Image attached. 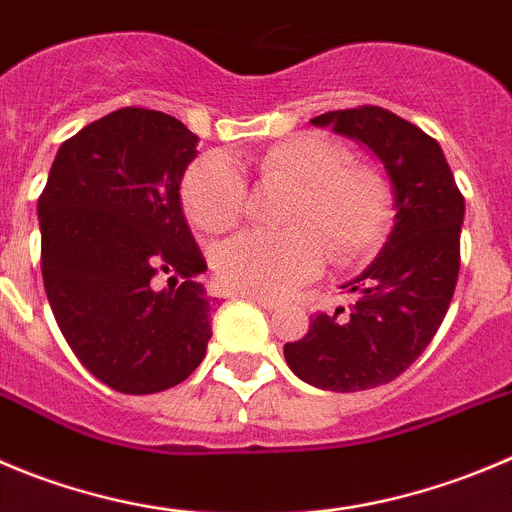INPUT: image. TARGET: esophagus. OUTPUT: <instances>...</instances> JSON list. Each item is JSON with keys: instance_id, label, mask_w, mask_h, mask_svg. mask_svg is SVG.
Instances as JSON below:
<instances>
[{"instance_id": "34e87169", "label": "esophagus", "mask_w": 512, "mask_h": 512, "mask_svg": "<svg viewBox=\"0 0 512 512\" xmlns=\"http://www.w3.org/2000/svg\"><path fill=\"white\" fill-rule=\"evenodd\" d=\"M243 299L253 301V304H259L261 309H269V311L279 309V301H274V299H266V296H243Z\"/></svg>"}]
</instances>
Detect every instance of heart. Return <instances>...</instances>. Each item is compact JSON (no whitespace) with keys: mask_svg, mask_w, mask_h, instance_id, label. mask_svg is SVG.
Returning <instances> with one entry per match:
<instances>
[{"mask_svg":"<svg viewBox=\"0 0 512 512\" xmlns=\"http://www.w3.org/2000/svg\"><path fill=\"white\" fill-rule=\"evenodd\" d=\"M261 170L299 186L291 203V228L281 233L246 231L216 253V274L226 289L246 296H286L326 264L325 243L339 259L372 251L389 218L382 178L347 165L342 145L316 133L276 143ZM246 203V178L223 153H208L183 178V206L203 231H223L238 221Z\"/></svg>","mask_w":512,"mask_h":512,"instance_id":"obj_1","label":"heart"}]
</instances>
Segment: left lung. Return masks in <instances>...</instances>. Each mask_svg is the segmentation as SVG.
Returning <instances> with one entry per match:
<instances>
[{"instance_id":"left-lung-1","label":"left lung","mask_w":512,"mask_h":512,"mask_svg":"<svg viewBox=\"0 0 512 512\" xmlns=\"http://www.w3.org/2000/svg\"><path fill=\"white\" fill-rule=\"evenodd\" d=\"M311 123L377 155L392 186L394 226L377 259L342 286L357 291L349 314H316L284 357L311 387L362 392L397 379L440 329L460 271L465 198L440 143L384 107L334 110Z\"/></svg>"}]
</instances>
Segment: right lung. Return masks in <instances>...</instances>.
I'll list each match as a JSON object with an SVG mask.
<instances>
[{"label":"right lung","instance_id":"add662e5","mask_svg":"<svg viewBox=\"0 0 512 512\" xmlns=\"http://www.w3.org/2000/svg\"><path fill=\"white\" fill-rule=\"evenodd\" d=\"M196 145L173 115L123 107L60 145L37 201L52 314L115 392H163L206 357L213 301L180 206Z\"/></svg>","mask_w":512,"mask_h":512}]
</instances>
